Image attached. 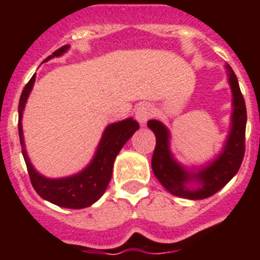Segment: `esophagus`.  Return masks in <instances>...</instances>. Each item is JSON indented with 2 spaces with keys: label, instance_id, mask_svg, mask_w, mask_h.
<instances>
[{
  "label": "esophagus",
  "instance_id": "obj_1",
  "mask_svg": "<svg viewBox=\"0 0 260 260\" xmlns=\"http://www.w3.org/2000/svg\"><path fill=\"white\" fill-rule=\"evenodd\" d=\"M153 113V109L150 104L147 103H143V104H139L135 109V118L141 125H144V123L151 118Z\"/></svg>",
  "mask_w": 260,
  "mask_h": 260
}]
</instances>
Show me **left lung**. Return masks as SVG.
Here are the masks:
<instances>
[{
  "mask_svg": "<svg viewBox=\"0 0 260 260\" xmlns=\"http://www.w3.org/2000/svg\"><path fill=\"white\" fill-rule=\"evenodd\" d=\"M232 89L231 128L224 147L213 160L201 167L186 168L174 158L171 151V133L157 119H150L147 125L155 133L156 147L152 156V171L158 182L171 194L181 198L198 201L212 197L237 174L245 155L246 105L241 93L234 71L225 65Z\"/></svg>",
  "mask_w": 260,
  "mask_h": 260,
  "instance_id": "8db88e82",
  "label": "left lung"
}]
</instances>
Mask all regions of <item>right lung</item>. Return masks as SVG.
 <instances>
[{
	"mask_svg": "<svg viewBox=\"0 0 260 260\" xmlns=\"http://www.w3.org/2000/svg\"><path fill=\"white\" fill-rule=\"evenodd\" d=\"M70 48V45H65L52 53V56L48 57L45 61L54 58V57L62 56ZM36 75L29 79L20 95L19 107V121H18V130H19V139L22 144V153L24 161L27 165V171L29 174L34 189L36 190L41 198L50 203L59 206L63 208H71V210H80V208L89 207L91 204L98 202L102 198L105 190L108 187L110 178H112V171L117 155L123 147V144L133 137L135 132L139 128V123L130 118L122 119L119 122L110 123L105 127L102 135V139L99 142V146L95 151L92 160L89 161L84 169L78 172L77 174L61 178H48L36 171L26 151L24 144V137H23L22 128V117L23 110L26 107L27 99L32 91V87L35 83Z\"/></svg>",
	"mask_w": 260,
	"mask_h": 260,
	"instance_id": "obj_1",
	"label": "right lung"
}]
</instances>
